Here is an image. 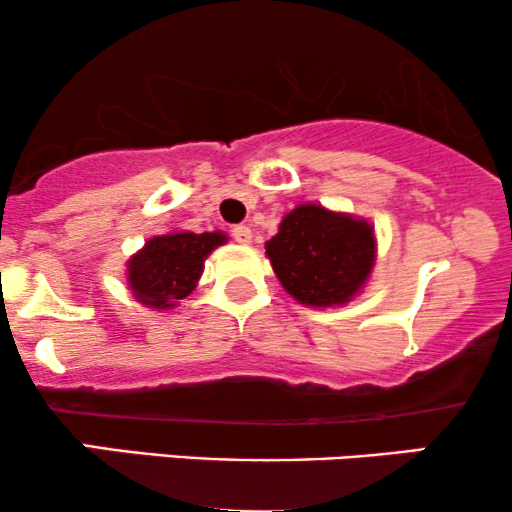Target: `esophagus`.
Masks as SVG:
<instances>
[{
    "mask_svg": "<svg viewBox=\"0 0 512 512\" xmlns=\"http://www.w3.org/2000/svg\"><path fill=\"white\" fill-rule=\"evenodd\" d=\"M232 237H234V242H239V244H249V242H251V237H254V234H251V227H246V225H237V227H232Z\"/></svg>",
    "mask_w": 512,
    "mask_h": 512,
    "instance_id": "1",
    "label": "esophagus"
}]
</instances>
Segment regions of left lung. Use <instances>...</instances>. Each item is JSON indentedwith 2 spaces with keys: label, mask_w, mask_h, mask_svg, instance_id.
Listing matches in <instances>:
<instances>
[{
  "label": "left lung",
  "mask_w": 512,
  "mask_h": 512,
  "mask_svg": "<svg viewBox=\"0 0 512 512\" xmlns=\"http://www.w3.org/2000/svg\"><path fill=\"white\" fill-rule=\"evenodd\" d=\"M266 254L297 302L340 306L369 280L376 254L374 227L306 203L285 215L278 234L266 242Z\"/></svg>",
  "instance_id": "8db88e82"
}]
</instances>
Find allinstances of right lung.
<instances>
[{
	"mask_svg": "<svg viewBox=\"0 0 512 512\" xmlns=\"http://www.w3.org/2000/svg\"><path fill=\"white\" fill-rule=\"evenodd\" d=\"M225 239L222 232H172L148 239L129 261V285L138 302L153 309H172L194 290L203 261Z\"/></svg>",
	"mask_w": 512,
	"mask_h": 512,
	"instance_id": "1",
	"label": "right lung"
}]
</instances>
